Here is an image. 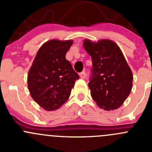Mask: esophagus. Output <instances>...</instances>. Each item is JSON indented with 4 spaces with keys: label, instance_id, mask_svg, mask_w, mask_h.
Listing matches in <instances>:
<instances>
[{
    "label": "esophagus",
    "instance_id": "esophagus-1",
    "mask_svg": "<svg viewBox=\"0 0 152 152\" xmlns=\"http://www.w3.org/2000/svg\"><path fill=\"white\" fill-rule=\"evenodd\" d=\"M80 77H81V78H84V77H86V72H85V71H83L82 72H80Z\"/></svg>",
    "mask_w": 152,
    "mask_h": 152
}]
</instances>
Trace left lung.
<instances>
[{"instance_id":"8db88e82","label":"left lung","mask_w":152,"mask_h":152,"mask_svg":"<svg viewBox=\"0 0 152 152\" xmlns=\"http://www.w3.org/2000/svg\"><path fill=\"white\" fill-rule=\"evenodd\" d=\"M85 49L92 57V68L89 86L91 96L105 110L118 108L132 88L133 75L123 53L113 41L97 43L86 39Z\"/></svg>"}]
</instances>
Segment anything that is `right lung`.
I'll list each match as a JSON object with an SVG mask.
<instances>
[{
	"instance_id": "1",
	"label": "right lung",
	"mask_w": 152,
	"mask_h": 152,
	"mask_svg": "<svg viewBox=\"0 0 152 152\" xmlns=\"http://www.w3.org/2000/svg\"><path fill=\"white\" fill-rule=\"evenodd\" d=\"M72 40H50L38 50L27 77L32 98L48 111L60 108L70 96L79 75L66 59Z\"/></svg>"
}]
</instances>
